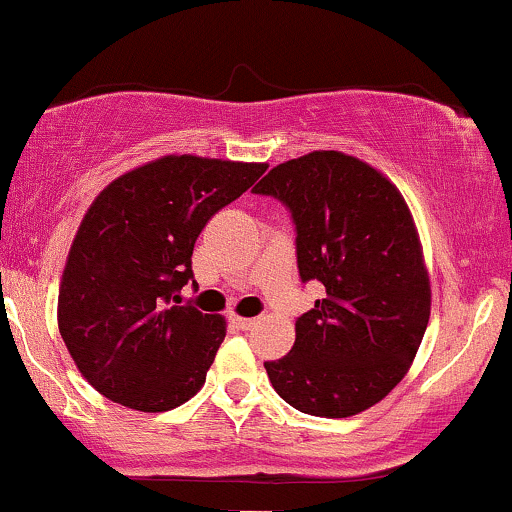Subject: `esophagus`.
<instances>
[{
	"label": "esophagus",
	"instance_id": "1",
	"mask_svg": "<svg viewBox=\"0 0 512 512\" xmlns=\"http://www.w3.org/2000/svg\"><path fill=\"white\" fill-rule=\"evenodd\" d=\"M233 322L240 327V330H250L252 325H257V317H233Z\"/></svg>",
	"mask_w": 512,
	"mask_h": 512
}]
</instances>
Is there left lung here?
<instances>
[{
  "mask_svg": "<svg viewBox=\"0 0 512 512\" xmlns=\"http://www.w3.org/2000/svg\"><path fill=\"white\" fill-rule=\"evenodd\" d=\"M252 192L291 211L298 274L325 286L296 320L289 354L264 363L276 395L325 419L366 411L407 375L431 315L407 202L380 170L342 151L279 163Z\"/></svg>",
  "mask_w": 512,
  "mask_h": 512,
  "instance_id": "obj_1",
  "label": "left lung"
}]
</instances>
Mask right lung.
Returning a JSON list of instances; mask_svg holds the SVG:
<instances>
[{"label":"right lung","instance_id":"right-lung-1","mask_svg":"<svg viewBox=\"0 0 512 512\" xmlns=\"http://www.w3.org/2000/svg\"><path fill=\"white\" fill-rule=\"evenodd\" d=\"M267 170L163 156L93 199L64 264L57 325L81 375L122 407L168 411L195 397L226 337L221 315L175 305L216 211Z\"/></svg>","mask_w":512,"mask_h":512}]
</instances>
